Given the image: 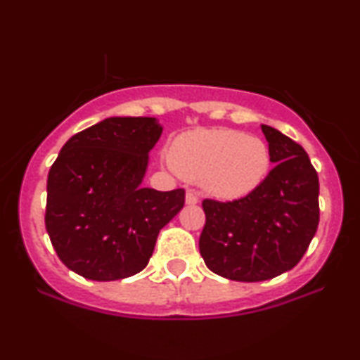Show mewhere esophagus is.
<instances>
[{"label": "esophagus", "instance_id": "esophagus-1", "mask_svg": "<svg viewBox=\"0 0 360 360\" xmlns=\"http://www.w3.org/2000/svg\"><path fill=\"white\" fill-rule=\"evenodd\" d=\"M198 201H200V198H198V194L193 191V189H189L188 193H186V203L188 205H196Z\"/></svg>", "mask_w": 360, "mask_h": 360}]
</instances>
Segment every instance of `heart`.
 <instances>
[{
	"instance_id": "obj_1",
	"label": "heart",
	"mask_w": 360,
	"mask_h": 360,
	"mask_svg": "<svg viewBox=\"0 0 360 360\" xmlns=\"http://www.w3.org/2000/svg\"><path fill=\"white\" fill-rule=\"evenodd\" d=\"M169 162L212 196L240 200L262 184L272 159L269 146L255 135L233 128H198L172 142Z\"/></svg>"
}]
</instances>
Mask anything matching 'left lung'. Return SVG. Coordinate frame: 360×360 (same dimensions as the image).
Masks as SVG:
<instances>
[{"label":"left lung","instance_id":"obj_1","mask_svg":"<svg viewBox=\"0 0 360 360\" xmlns=\"http://www.w3.org/2000/svg\"><path fill=\"white\" fill-rule=\"evenodd\" d=\"M274 169L249 196L205 200L200 252L221 278L257 283L296 266L320 220L318 174L304 148L276 128L262 125Z\"/></svg>","mask_w":360,"mask_h":360}]
</instances>
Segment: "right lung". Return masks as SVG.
<instances>
[{"mask_svg": "<svg viewBox=\"0 0 360 360\" xmlns=\"http://www.w3.org/2000/svg\"><path fill=\"white\" fill-rule=\"evenodd\" d=\"M162 134L150 117H111L71 137L47 177L45 229L65 267L118 281L148 264L157 235L184 206V189L143 188Z\"/></svg>", "mask_w": 360, "mask_h": 360, "instance_id": "1", "label": "right lung"}]
</instances>
